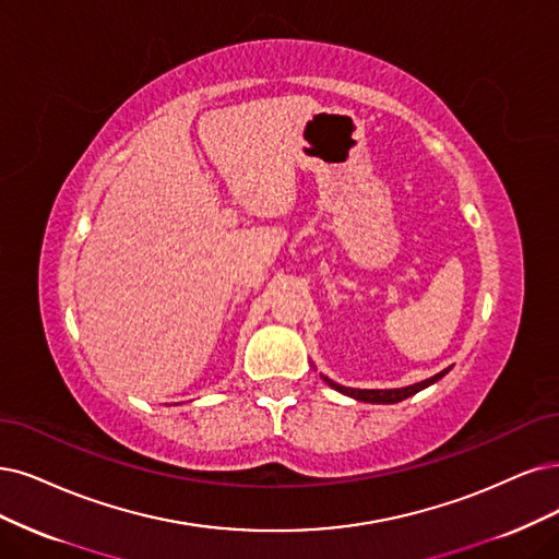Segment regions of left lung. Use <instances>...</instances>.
<instances>
[{"instance_id":"1","label":"left lung","mask_w":559,"mask_h":559,"mask_svg":"<svg viewBox=\"0 0 559 559\" xmlns=\"http://www.w3.org/2000/svg\"><path fill=\"white\" fill-rule=\"evenodd\" d=\"M449 368H451V366H449ZM449 368H444L442 373L432 376V378H428V380H424V382L409 384V386H401V389H353V386L336 384V382H332V380L324 378V376H322V380H324L329 386H332V389L341 391V394H345V396H349V399H355V401L391 405V403H399V401H405V399H409V396H415L417 391H421V389H426V386H430V384H436L438 380H442V378L449 373Z\"/></svg>"}]
</instances>
